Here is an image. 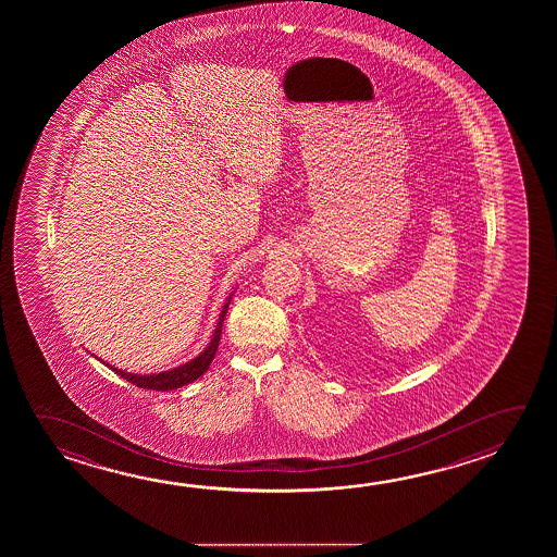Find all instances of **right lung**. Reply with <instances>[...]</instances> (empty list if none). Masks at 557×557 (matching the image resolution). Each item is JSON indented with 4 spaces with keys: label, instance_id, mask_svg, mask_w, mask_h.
<instances>
[{
    "label": "right lung",
    "instance_id": "obj_1",
    "mask_svg": "<svg viewBox=\"0 0 557 557\" xmlns=\"http://www.w3.org/2000/svg\"><path fill=\"white\" fill-rule=\"evenodd\" d=\"M231 297H233V293L228 295L227 302L223 305V310H221L218 326L213 330V336H211L210 344H208V347L201 351L200 356L194 357V359H190L188 363H184V366L181 367H174V369H169V371H163V373L157 374L126 373V371L109 366V363H104V361H102V363H104V366H109L114 373H119L124 381L136 384L139 388H147V391H161V393H166V391L181 388L184 384L194 383L196 379H200L201 374L208 371V367L211 366V361H213V357H215V351H218V346H220L221 326H223V320H225V314H227Z\"/></svg>",
    "mask_w": 557,
    "mask_h": 557
}]
</instances>
